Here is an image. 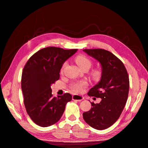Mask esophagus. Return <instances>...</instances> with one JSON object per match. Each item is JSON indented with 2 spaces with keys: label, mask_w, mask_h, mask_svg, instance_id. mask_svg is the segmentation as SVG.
Segmentation results:
<instances>
[{
  "label": "esophagus",
  "mask_w": 148,
  "mask_h": 148,
  "mask_svg": "<svg viewBox=\"0 0 148 148\" xmlns=\"http://www.w3.org/2000/svg\"><path fill=\"white\" fill-rule=\"evenodd\" d=\"M84 99V97H83L82 95H77V94H74L73 95V100H76V101H81Z\"/></svg>",
  "instance_id": "1"
}]
</instances>
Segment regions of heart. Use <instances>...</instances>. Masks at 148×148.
<instances>
[{
  "mask_svg": "<svg viewBox=\"0 0 148 148\" xmlns=\"http://www.w3.org/2000/svg\"><path fill=\"white\" fill-rule=\"evenodd\" d=\"M75 61L82 69L85 68H88L89 69L92 65L91 60H90L88 57L84 55H79L78 56H77L75 59ZM66 63H65L63 64L62 68L61 69L62 72L63 71V69L64 67L66 66ZM91 75L94 80H99L102 76V71L99 68L95 69L92 71ZM87 85L88 82L86 81L81 80L73 83L71 86V89L74 92L80 93L83 92V89H84Z\"/></svg>",
  "mask_w": 148,
  "mask_h": 148,
  "instance_id": "obj_1",
  "label": "heart"
}]
</instances>
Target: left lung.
Segmentation results:
<instances>
[{"mask_svg":"<svg viewBox=\"0 0 148 148\" xmlns=\"http://www.w3.org/2000/svg\"><path fill=\"white\" fill-rule=\"evenodd\" d=\"M83 51L100 63L102 71L100 80L88 93L101 100L99 103H91V110L83 112V117L90 126L103 130L112 126L123 110L129 93V76L123 62L110 51L103 49Z\"/></svg>","mask_w":148,"mask_h":148,"instance_id":"left-lung-1","label":"left lung"}]
</instances>
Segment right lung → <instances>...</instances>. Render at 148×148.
Listing matches in <instances>:
<instances>
[{
	"mask_svg": "<svg viewBox=\"0 0 148 148\" xmlns=\"http://www.w3.org/2000/svg\"><path fill=\"white\" fill-rule=\"evenodd\" d=\"M78 49L49 47L32 56L23 68L21 88L23 102L29 116L36 124L47 127L57 123L72 95L65 93L53 97L51 86L60 78L65 62Z\"/></svg>",
	"mask_w": 148,
	"mask_h": 148,
	"instance_id": "right-lung-1",
	"label": "right lung"
}]
</instances>
